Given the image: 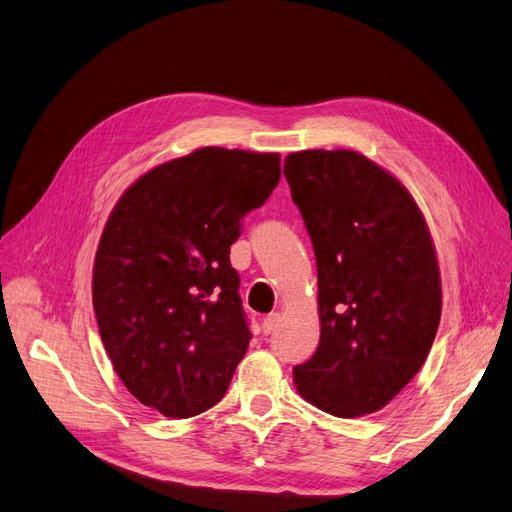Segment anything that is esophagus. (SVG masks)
Listing matches in <instances>:
<instances>
[{"instance_id":"34e87169","label":"esophagus","mask_w":512,"mask_h":512,"mask_svg":"<svg viewBox=\"0 0 512 512\" xmlns=\"http://www.w3.org/2000/svg\"><path fill=\"white\" fill-rule=\"evenodd\" d=\"M277 324H280V314L273 312V314H269L265 320H262V331H265V333L269 335V333H273V331L277 329Z\"/></svg>"}]
</instances>
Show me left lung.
I'll return each mask as SVG.
<instances>
[{"label": "left lung", "instance_id": "left-lung-1", "mask_svg": "<svg viewBox=\"0 0 512 512\" xmlns=\"http://www.w3.org/2000/svg\"><path fill=\"white\" fill-rule=\"evenodd\" d=\"M284 175L318 267L320 344L292 369L294 386L333 416H365L418 374L436 339V247L406 185L363 153L297 151Z\"/></svg>", "mask_w": 512, "mask_h": 512}]
</instances>
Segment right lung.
Listing matches in <instances>:
<instances>
[{"label": "right lung", "instance_id": "1", "mask_svg": "<svg viewBox=\"0 0 512 512\" xmlns=\"http://www.w3.org/2000/svg\"><path fill=\"white\" fill-rule=\"evenodd\" d=\"M280 153L200 147L138 177L98 243L94 309L143 406L188 418L224 397L250 346L230 245L280 181Z\"/></svg>", "mask_w": 512, "mask_h": 512}]
</instances>
